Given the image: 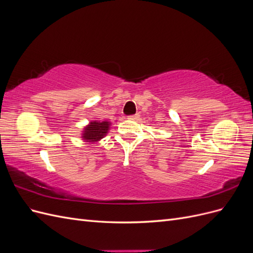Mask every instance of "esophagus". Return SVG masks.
<instances>
[{"instance_id": "obj_1", "label": "esophagus", "mask_w": 253, "mask_h": 253, "mask_svg": "<svg viewBox=\"0 0 253 253\" xmlns=\"http://www.w3.org/2000/svg\"><path fill=\"white\" fill-rule=\"evenodd\" d=\"M128 119H131V120H138V119H139V115H138V114L132 115V116H128Z\"/></svg>"}]
</instances>
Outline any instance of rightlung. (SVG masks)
Returning a JSON list of instances; mask_svg holds the SVG:
<instances>
[{"mask_svg": "<svg viewBox=\"0 0 253 253\" xmlns=\"http://www.w3.org/2000/svg\"><path fill=\"white\" fill-rule=\"evenodd\" d=\"M111 122L108 120L104 121H98L94 120L90 121L89 124L84 126L82 131V140L88 143H94L100 141L106 134L110 131Z\"/></svg>", "mask_w": 253, "mask_h": 253, "instance_id": "add662e5", "label": "right lung"}]
</instances>
